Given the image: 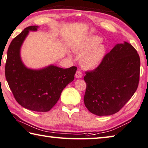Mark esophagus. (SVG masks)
Returning a JSON list of instances; mask_svg holds the SVG:
<instances>
[{
    "label": "esophagus",
    "instance_id": "1",
    "mask_svg": "<svg viewBox=\"0 0 148 148\" xmlns=\"http://www.w3.org/2000/svg\"><path fill=\"white\" fill-rule=\"evenodd\" d=\"M82 77V72L81 71H79V70H78V71H76V73H75V77L77 79H80L81 78V77Z\"/></svg>",
    "mask_w": 148,
    "mask_h": 148
}]
</instances>
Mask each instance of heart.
<instances>
[{"instance_id": "1", "label": "heart", "mask_w": 148, "mask_h": 148, "mask_svg": "<svg viewBox=\"0 0 148 148\" xmlns=\"http://www.w3.org/2000/svg\"><path fill=\"white\" fill-rule=\"evenodd\" d=\"M103 38L91 36L73 46L77 53L84 54L81 59L82 66L86 69H94L101 63L107 53V47L101 43Z\"/></svg>"}]
</instances>
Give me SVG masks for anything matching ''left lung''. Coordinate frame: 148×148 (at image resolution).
Masks as SVG:
<instances>
[{"label":"left lung","mask_w":148,"mask_h":148,"mask_svg":"<svg viewBox=\"0 0 148 148\" xmlns=\"http://www.w3.org/2000/svg\"><path fill=\"white\" fill-rule=\"evenodd\" d=\"M140 60L130 43H119L107 54L99 66L86 72L84 102L90 112L109 116L118 112L138 86Z\"/></svg>","instance_id":"left-lung-1"}]
</instances>
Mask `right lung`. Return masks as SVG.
<instances>
[{"label":"right lung","mask_w":148,"mask_h":148,"mask_svg":"<svg viewBox=\"0 0 148 148\" xmlns=\"http://www.w3.org/2000/svg\"><path fill=\"white\" fill-rule=\"evenodd\" d=\"M38 28L27 27L12 41L8 49L5 75L19 105L36 112H47L58 101L64 88L73 81L77 68L63 69L50 65L32 69L25 66L21 58V47L29 31H37Z\"/></svg>","instance_id":"1"}]
</instances>
